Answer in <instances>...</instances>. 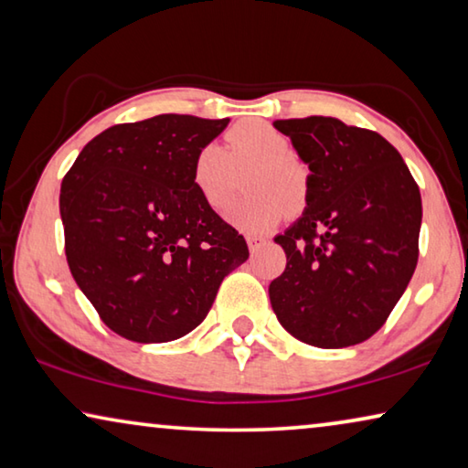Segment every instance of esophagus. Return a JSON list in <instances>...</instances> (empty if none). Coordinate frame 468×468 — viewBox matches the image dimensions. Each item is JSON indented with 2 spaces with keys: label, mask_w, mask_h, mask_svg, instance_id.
Instances as JSON below:
<instances>
[{
  "label": "esophagus",
  "mask_w": 468,
  "mask_h": 468,
  "mask_svg": "<svg viewBox=\"0 0 468 468\" xmlns=\"http://www.w3.org/2000/svg\"><path fill=\"white\" fill-rule=\"evenodd\" d=\"M246 239H248V248L252 250V252H256V250L264 243V237H256V235H248Z\"/></svg>",
  "instance_id": "obj_1"
}]
</instances>
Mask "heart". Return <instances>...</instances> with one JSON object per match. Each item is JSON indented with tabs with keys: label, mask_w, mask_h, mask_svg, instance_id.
<instances>
[{
	"label": "heart",
	"mask_w": 468,
	"mask_h": 468,
	"mask_svg": "<svg viewBox=\"0 0 468 468\" xmlns=\"http://www.w3.org/2000/svg\"><path fill=\"white\" fill-rule=\"evenodd\" d=\"M252 167L248 199L237 201L227 218L250 235H262L285 216L298 214L309 199V170L294 144L273 125L250 120L227 132V146L207 143L193 159V185L212 210H222L237 189V172Z\"/></svg>",
	"instance_id": "obj_1"
}]
</instances>
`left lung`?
Wrapping results in <instances>:
<instances>
[{
    "label": "left lung",
    "instance_id": "left-lung-1",
    "mask_svg": "<svg viewBox=\"0 0 468 468\" xmlns=\"http://www.w3.org/2000/svg\"><path fill=\"white\" fill-rule=\"evenodd\" d=\"M273 125L292 138L311 176L304 214L275 237L288 264L269 285L271 304L301 343H364L414 275L420 189L378 132L322 115Z\"/></svg>",
    "mask_w": 468,
    "mask_h": 468
}]
</instances>
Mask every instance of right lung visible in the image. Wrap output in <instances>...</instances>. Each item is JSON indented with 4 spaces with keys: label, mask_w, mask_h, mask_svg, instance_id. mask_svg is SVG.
<instances>
[{
    "label": "right lung",
    "mask_w": 468,
    "mask_h": 468,
    "mask_svg": "<svg viewBox=\"0 0 468 468\" xmlns=\"http://www.w3.org/2000/svg\"><path fill=\"white\" fill-rule=\"evenodd\" d=\"M229 120L165 113L92 138L60 185L69 269L102 324L167 343L204 322L248 261L239 231L204 204L193 159Z\"/></svg>",
    "instance_id": "right-lung-1"
}]
</instances>
